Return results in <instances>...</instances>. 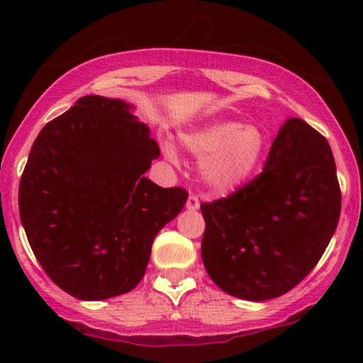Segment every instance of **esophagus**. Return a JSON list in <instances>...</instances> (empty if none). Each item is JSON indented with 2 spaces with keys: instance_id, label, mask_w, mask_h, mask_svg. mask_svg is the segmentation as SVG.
<instances>
[{
  "instance_id": "34e87169",
  "label": "esophagus",
  "mask_w": 363,
  "mask_h": 363,
  "mask_svg": "<svg viewBox=\"0 0 363 363\" xmlns=\"http://www.w3.org/2000/svg\"><path fill=\"white\" fill-rule=\"evenodd\" d=\"M186 208H187V210H191V211L198 210V208H199V199H198V196L189 194V198H187V203H186Z\"/></svg>"
}]
</instances>
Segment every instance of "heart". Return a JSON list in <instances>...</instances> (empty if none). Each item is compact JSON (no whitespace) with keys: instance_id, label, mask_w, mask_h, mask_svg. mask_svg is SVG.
<instances>
[{"instance_id":"heart-1","label":"heart","mask_w":363,"mask_h":363,"mask_svg":"<svg viewBox=\"0 0 363 363\" xmlns=\"http://www.w3.org/2000/svg\"><path fill=\"white\" fill-rule=\"evenodd\" d=\"M184 147L203 158V177L218 191L234 189L259 165L264 153V136L256 126H244L239 121H213L182 135ZM165 153L176 152L165 145Z\"/></svg>"}]
</instances>
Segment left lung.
<instances>
[{
	"label": "left lung",
	"mask_w": 363,
	"mask_h": 363,
	"mask_svg": "<svg viewBox=\"0 0 363 363\" xmlns=\"http://www.w3.org/2000/svg\"><path fill=\"white\" fill-rule=\"evenodd\" d=\"M340 211L336 164L326 138L306 121L290 118L259 176L227 198L201 205L206 272L237 298L280 297L318 264Z\"/></svg>",
	"instance_id": "1"
}]
</instances>
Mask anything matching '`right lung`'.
Segmentation results:
<instances>
[{
    "label": "right lung",
    "mask_w": 363,
    "mask_h": 363,
    "mask_svg": "<svg viewBox=\"0 0 363 363\" xmlns=\"http://www.w3.org/2000/svg\"><path fill=\"white\" fill-rule=\"evenodd\" d=\"M119 99L86 95L39 133L18 189L20 220L48 277L80 301L135 289L152 244L186 205L145 172L160 155Z\"/></svg>",
    "instance_id": "add662e5"
}]
</instances>
